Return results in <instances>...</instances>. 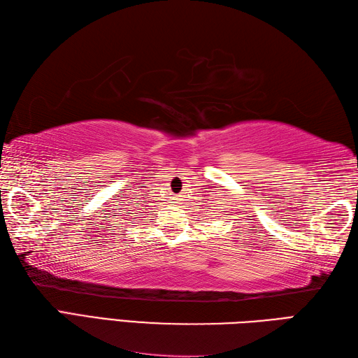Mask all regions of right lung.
<instances>
[{
    "label": "right lung",
    "mask_w": 358,
    "mask_h": 358,
    "mask_svg": "<svg viewBox=\"0 0 358 358\" xmlns=\"http://www.w3.org/2000/svg\"><path fill=\"white\" fill-rule=\"evenodd\" d=\"M136 205H138V203H136Z\"/></svg>",
    "instance_id": "obj_1"
}]
</instances>
